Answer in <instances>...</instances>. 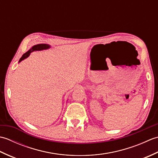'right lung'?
Wrapping results in <instances>:
<instances>
[{"label":"right lung","mask_w":158,"mask_h":158,"mask_svg":"<svg viewBox=\"0 0 158 158\" xmlns=\"http://www.w3.org/2000/svg\"><path fill=\"white\" fill-rule=\"evenodd\" d=\"M51 48V45H49L48 44H38V45H35L34 46H32V48L30 49L27 52H26L25 53H23V56L21 57V58L19 59L18 63L21 62L22 60H25L26 58H27L28 57L31 55V53L35 51H42V50H45V49H48Z\"/></svg>","instance_id":"1"}]
</instances>
